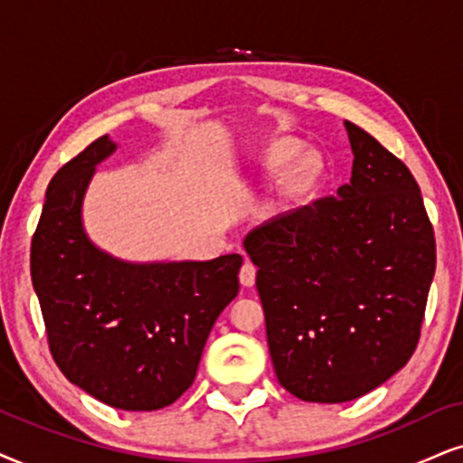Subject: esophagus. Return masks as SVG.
<instances>
[{
  "label": "esophagus",
  "instance_id": "obj_1",
  "mask_svg": "<svg viewBox=\"0 0 463 463\" xmlns=\"http://www.w3.org/2000/svg\"><path fill=\"white\" fill-rule=\"evenodd\" d=\"M239 282H241L243 286H254V282H256V267H254V262H250V260H245L243 262V267H241V271H239Z\"/></svg>",
  "mask_w": 463,
  "mask_h": 463
}]
</instances>
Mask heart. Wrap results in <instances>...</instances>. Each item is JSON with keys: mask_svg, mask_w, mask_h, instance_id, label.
<instances>
[{"mask_svg": "<svg viewBox=\"0 0 463 463\" xmlns=\"http://www.w3.org/2000/svg\"><path fill=\"white\" fill-rule=\"evenodd\" d=\"M297 154H299V145H297L295 140H278V143H273L271 147L265 151V164L269 168H282ZM316 166H318V164H316L314 156L303 157L299 166H297L295 175H292V184L295 185L306 184V181L316 173Z\"/></svg>", "mask_w": 463, "mask_h": 463, "instance_id": "b5f03b06", "label": "heart"}]
</instances>
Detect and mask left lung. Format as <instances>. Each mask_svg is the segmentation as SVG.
<instances>
[{"instance_id":"8db88e82","label":"left lung","mask_w":463,"mask_h":463,"mask_svg":"<svg viewBox=\"0 0 463 463\" xmlns=\"http://www.w3.org/2000/svg\"><path fill=\"white\" fill-rule=\"evenodd\" d=\"M353 177L335 196L254 228L267 344L279 384L342 403L400 372L419 344L436 271L434 228L412 173L344 121Z\"/></svg>"}]
</instances>
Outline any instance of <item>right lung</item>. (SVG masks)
<instances>
[{"label": "right lung", "mask_w": 463, "mask_h": 463, "mask_svg": "<svg viewBox=\"0 0 463 463\" xmlns=\"http://www.w3.org/2000/svg\"><path fill=\"white\" fill-rule=\"evenodd\" d=\"M115 149L100 137L51 179L32 239V282L63 376L119 411H160L194 383L212 326L239 292L243 259L126 262L96 248L80 209L96 166Z\"/></svg>", "instance_id": "add662e5"}]
</instances>
